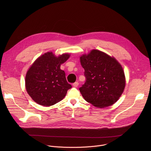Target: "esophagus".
<instances>
[{
    "instance_id": "esophagus-1",
    "label": "esophagus",
    "mask_w": 151,
    "mask_h": 151,
    "mask_svg": "<svg viewBox=\"0 0 151 151\" xmlns=\"http://www.w3.org/2000/svg\"><path fill=\"white\" fill-rule=\"evenodd\" d=\"M78 85H79V83L78 82H74L73 83V87H77L78 86Z\"/></svg>"
}]
</instances>
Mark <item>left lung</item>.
<instances>
[{
  "instance_id": "obj_1",
  "label": "left lung",
  "mask_w": 151,
  "mask_h": 151,
  "mask_svg": "<svg viewBox=\"0 0 151 151\" xmlns=\"http://www.w3.org/2000/svg\"><path fill=\"white\" fill-rule=\"evenodd\" d=\"M80 61L86 81L79 90L84 99L97 107L114 104L125 86L121 64L115 58L97 50L83 54Z\"/></svg>"
}]
</instances>
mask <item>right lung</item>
<instances>
[{
    "instance_id": "1",
    "label": "right lung",
    "mask_w": 151,
    "mask_h": 151,
    "mask_svg": "<svg viewBox=\"0 0 151 151\" xmlns=\"http://www.w3.org/2000/svg\"><path fill=\"white\" fill-rule=\"evenodd\" d=\"M68 54L56 57L52 52L40 56L29 68L25 79L29 95L37 104L50 106L60 101L72 88L61 64L69 58Z\"/></svg>"
}]
</instances>
